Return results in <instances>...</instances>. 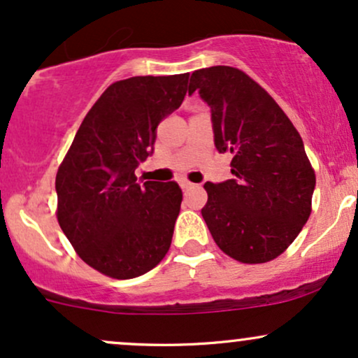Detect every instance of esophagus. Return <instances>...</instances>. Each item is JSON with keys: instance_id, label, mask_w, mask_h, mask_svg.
Here are the masks:
<instances>
[{"instance_id": "1", "label": "esophagus", "mask_w": 358, "mask_h": 358, "mask_svg": "<svg viewBox=\"0 0 358 358\" xmlns=\"http://www.w3.org/2000/svg\"><path fill=\"white\" fill-rule=\"evenodd\" d=\"M180 185H182V188L183 190H188V188H192L193 187V183L192 182H188V180H180Z\"/></svg>"}]
</instances>
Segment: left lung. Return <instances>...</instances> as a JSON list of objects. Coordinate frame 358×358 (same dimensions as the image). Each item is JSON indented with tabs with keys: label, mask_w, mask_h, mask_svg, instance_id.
I'll use <instances>...</instances> for the list:
<instances>
[{
	"label": "left lung",
	"mask_w": 358,
	"mask_h": 358,
	"mask_svg": "<svg viewBox=\"0 0 358 358\" xmlns=\"http://www.w3.org/2000/svg\"><path fill=\"white\" fill-rule=\"evenodd\" d=\"M195 90L210 106L215 148L232 155L234 178L203 185L205 224L236 261H273L311 213L316 178L303 139L278 102L239 69L195 71L188 94Z\"/></svg>",
	"instance_id": "obj_1"
}]
</instances>
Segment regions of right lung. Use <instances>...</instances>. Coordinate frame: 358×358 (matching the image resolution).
<instances>
[{
  "mask_svg": "<svg viewBox=\"0 0 358 358\" xmlns=\"http://www.w3.org/2000/svg\"><path fill=\"white\" fill-rule=\"evenodd\" d=\"M190 73L131 77L90 108L55 178L57 220L79 257L114 279L141 276L170 249L182 205L176 182L138 183L156 127L180 108Z\"/></svg>",
  "mask_w": 358,
  "mask_h": 358,
  "instance_id": "obj_1",
  "label": "right lung"
}]
</instances>
